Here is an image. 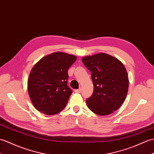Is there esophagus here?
Listing matches in <instances>:
<instances>
[{
    "instance_id": "esophagus-1",
    "label": "esophagus",
    "mask_w": 154,
    "mask_h": 154,
    "mask_svg": "<svg viewBox=\"0 0 154 154\" xmlns=\"http://www.w3.org/2000/svg\"><path fill=\"white\" fill-rule=\"evenodd\" d=\"M81 92V88H79V89H76V90H75V92H76V93H80Z\"/></svg>"
}]
</instances>
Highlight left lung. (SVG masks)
Masks as SVG:
<instances>
[{
    "label": "left lung",
    "instance_id": "left-lung-1",
    "mask_svg": "<svg viewBox=\"0 0 154 154\" xmlns=\"http://www.w3.org/2000/svg\"><path fill=\"white\" fill-rule=\"evenodd\" d=\"M91 71L94 92L87 99L92 112L106 116L119 109L124 102L128 88V78L125 67L120 61L105 53L82 58Z\"/></svg>",
    "mask_w": 154,
    "mask_h": 154
}]
</instances>
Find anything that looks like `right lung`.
Masks as SVG:
<instances>
[{
	"label": "right lung",
	"mask_w": 154,
	"mask_h": 154,
	"mask_svg": "<svg viewBox=\"0 0 154 154\" xmlns=\"http://www.w3.org/2000/svg\"><path fill=\"white\" fill-rule=\"evenodd\" d=\"M76 60L73 55L54 52L43 57L32 68L27 89L32 103L39 112L51 116L65 108L72 94L67 86V70Z\"/></svg>",
	"instance_id": "1"
}]
</instances>
